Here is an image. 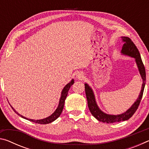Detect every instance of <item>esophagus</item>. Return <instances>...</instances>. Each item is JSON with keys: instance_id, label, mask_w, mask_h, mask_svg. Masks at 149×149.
<instances>
[{"instance_id": "obj_1", "label": "esophagus", "mask_w": 149, "mask_h": 149, "mask_svg": "<svg viewBox=\"0 0 149 149\" xmlns=\"http://www.w3.org/2000/svg\"><path fill=\"white\" fill-rule=\"evenodd\" d=\"M75 77H76V79L79 80L84 79V74L81 72H78L76 73V74H75Z\"/></svg>"}]
</instances>
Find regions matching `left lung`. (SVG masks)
<instances>
[{
  "mask_svg": "<svg viewBox=\"0 0 149 149\" xmlns=\"http://www.w3.org/2000/svg\"><path fill=\"white\" fill-rule=\"evenodd\" d=\"M122 41L123 42L122 49L121 52L123 54L127 55L131 57L134 58L135 59L136 64L137 65L139 71L140 75L143 79V84L141 87V91L140 94L139 95V97L136 101L133 103V104L130 108L126 112L123 113L122 114L119 115H110L107 114L106 113L103 112L102 110H100V108L98 107L96 102L94 93L91 88L87 84H85V94H86L88 107L89 108V110L91 114L94 116L96 119L98 120L100 122L112 123L114 122H121V121H125L129 120L130 118L134 114V113L137 110V108L139 106L141 102V100L142 99L143 91H144L145 81H146V72L145 68L143 64L142 60H141V55L137 47L133 43L132 39L127 37H122Z\"/></svg>",
  "mask_w": 149,
  "mask_h": 149,
  "instance_id": "obj_1",
  "label": "left lung"
}]
</instances>
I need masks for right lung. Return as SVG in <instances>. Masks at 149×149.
<instances>
[{
  "instance_id": "obj_1",
  "label": "right lung",
  "mask_w": 149,
  "mask_h": 149,
  "mask_svg": "<svg viewBox=\"0 0 149 149\" xmlns=\"http://www.w3.org/2000/svg\"><path fill=\"white\" fill-rule=\"evenodd\" d=\"M74 84V80L72 79L71 81L69 83V84H68L64 87V89H63L62 93H61V97H60V100H59V104H58V108H56V110H55L53 114L50 115V116L47 117L46 118H44V119L37 120L28 119V118H26V117L20 115L18 112H17L14 109L13 107H11L17 115L19 116H21L22 118H24V119H26L27 120L30 121V122H35V123H40V124H47V123H51L52 122H54L55 120H56L57 118L60 116V114H61V113H62V110H63V108H64L65 100V99H66L68 93V91L70 89V88L71 87L72 85Z\"/></svg>"
}]
</instances>
